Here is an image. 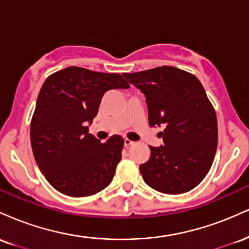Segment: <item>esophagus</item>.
I'll list each match as a JSON object with an SVG mask.
<instances>
[{
	"mask_svg": "<svg viewBox=\"0 0 249 249\" xmlns=\"http://www.w3.org/2000/svg\"><path fill=\"white\" fill-rule=\"evenodd\" d=\"M133 144H134V142L130 141V139H127V138L124 139V146L125 147H130L131 145H133Z\"/></svg>",
	"mask_w": 249,
	"mask_h": 249,
	"instance_id": "obj_1",
	"label": "esophagus"
}]
</instances>
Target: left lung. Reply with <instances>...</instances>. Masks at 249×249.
<instances>
[{"mask_svg":"<svg viewBox=\"0 0 249 249\" xmlns=\"http://www.w3.org/2000/svg\"><path fill=\"white\" fill-rule=\"evenodd\" d=\"M146 98L150 126H162L164 145L150 146L151 157L139 166L150 187L180 194L206 177L218 146V122L205 89L192 73L159 67L123 73Z\"/></svg>","mask_w":249,"mask_h":249,"instance_id":"8db88e82","label":"left lung"}]
</instances>
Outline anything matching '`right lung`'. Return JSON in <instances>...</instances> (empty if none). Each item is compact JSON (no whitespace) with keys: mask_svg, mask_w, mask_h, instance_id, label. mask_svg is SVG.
<instances>
[{"mask_svg":"<svg viewBox=\"0 0 249 249\" xmlns=\"http://www.w3.org/2000/svg\"><path fill=\"white\" fill-rule=\"evenodd\" d=\"M118 73L69 67L43 83L30 125L35 160L55 190L88 196L110 185L122 159L124 139L113 134L101 142L89 133L105 92L127 89Z\"/></svg>","mask_w":249,"mask_h":249,"instance_id":"add662e5","label":"right lung"}]
</instances>
